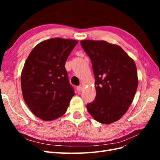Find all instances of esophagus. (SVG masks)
Returning a JSON list of instances; mask_svg holds the SVG:
<instances>
[{"mask_svg":"<svg viewBox=\"0 0 160 160\" xmlns=\"http://www.w3.org/2000/svg\"><path fill=\"white\" fill-rule=\"evenodd\" d=\"M82 90H83V88H82V87H81V86H78L77 88V92H78V93H81Z\"/></svg>","mask_w":160,"mask_h":160,"instance_id":"esophagus-1","label":"esophagus"}]
</instances>
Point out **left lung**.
Listing matches in <instances>:
<instances>
[{"mask_svg": "<svg viewBox=\"0 0 160 160\" xmlns=\"http://www.w3.org/2000/svg\"><path fill=\"white\" fill-rule=\"evenodd\" d=\"M81 45L91 59L96 97L87 105L97 122L110 124L127 112L136 93V65L122 47L105 41L83 40Z\"/></svg>", "mask_w": 160, "mask_h": 160, "instance_id": "obj_1", "label": "left lung"}]
</instances>
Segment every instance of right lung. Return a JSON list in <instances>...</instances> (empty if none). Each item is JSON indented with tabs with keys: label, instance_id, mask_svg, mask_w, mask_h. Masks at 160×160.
Here are the masks:
<instances>
[{
	"label": "right lung",
	"instance_id": "obj_1",
	"mask_svg": "<svg viewBox=\"0 0 160 160\" xmlns=\"http://www.w3.org/2000/svg\"><path fill=\"white\" fill-rule=\"evenodd\" d=\"M78 41L52 38L36 45L21 72L23 99L31 112L49 122L63 115L74 89L70 85L65 62Z\"/></svg>",
	"mask_w": 160,
	"mask_h": 160
}]
</instances>
